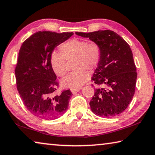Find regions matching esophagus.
Returning a JSON list of instances; mask_svg holds the SVG:
<instances>
[{
    "label": "esophagus",
    "instance_id": "esophagus-1",
    "mask_svg": "<svg viewBox=\"0 0 155 155\" xmlns=\"http://www.w3.org/2000/svg\"><path fill=\"white\" fill-rule=\"evenodd\" d=\"M80 90H81V88H78V89H72L71 91H72V93L73 94H74L76 93H77L78 91H79Z\"/></svg>",
    "mask_w": 155,
    "mask_h": 155
}]
</instances>
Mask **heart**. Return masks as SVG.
Here are the masks:
<instances>
[{"mask_svg":"<svg viewBox=\"0 0 155 155\" xmlns=\"http://www.w3.org/2000/svg\"><path fill=\"white\" fill-rule=\"evenodd\" d=\"M61 53L52 52L50 64L58 77H64L67 72L66 60H74L75 71L70 72L62 80V85L71 89H78L90 78L87 70L93 71L98 66L102 57V48L95 41L72 39L59 46Z\"/></svg>","mask_w":155,"mask_h":155,"instance_id":"obj_1","label":"heart"}]
</instances>
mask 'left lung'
<instances>
[{
  "label": "left lung",
  "instance_id": "obj_1",
  "mask_svg": "<svg viewBox=\"0 0 155 155\" xmlns=\"http://www.w3.org/2000/svg\"><path fill=\"white\" fill-rule=\"evenodd\" d=\"M76 34L89 38L102 48L101 61L91 78L98 85L90 102L91 111L107 117L122 114L134 96L137 77L129 45L111 30Z\"/></svg>",
  "mask_w": 155,
  "mask_h": 155
}]
</instances>
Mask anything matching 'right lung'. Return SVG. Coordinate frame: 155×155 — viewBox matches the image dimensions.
I'll return each instance as SVG.
<instances>
[{"mask_svg": "<svg viewBox=\"0 0 155 155\" xmlns=\"http://www.w3.org/2000/svg\"><path fill=\"white\" fill-rule=\"evenodd\" d=\"M73 34L38 31L20 47L15 69L17 89L28 111L40 118L55 119L68 108L71 91L54 95L59 83L50 64V57L56 46Z\"/></svg>", "mask_w": 155, "mask_h": 155, "instance_id": "right-lung-1", "label": "right lung"}]
</instances>
